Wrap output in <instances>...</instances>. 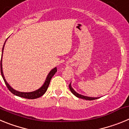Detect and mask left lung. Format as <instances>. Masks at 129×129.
<instances>
[{"label":"left lung","instance_id":"8db88e82","mask_svg":"<svg viewBox=\"0 0 129 129\" xmlns=\"http://www.w3.org/2000/svg\"><path fill=\"white\" fill-rule=\"evenodd\" d=\"M69 88H70V91L74 95H76V97L79 98H81V99H83V100H96L98 99V98H92V97H88V96H85V95H81V94H78L73 89L72 87L71 86V83H70V85H69Z\"/></svg>","mask_w":129,"mask_h":129}]
</instances>
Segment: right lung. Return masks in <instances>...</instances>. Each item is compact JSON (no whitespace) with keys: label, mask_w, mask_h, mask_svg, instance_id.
Masks as SVG:
<instances>
[{"label":"right lung","mask_w":129,"mask_h":129,"mask_svg":"<svg viewBox=\"0 0 129 129\" xmlns=\"http://www.w3.org/2000/svg\"><path fill=\"white\" fill-rule=\"evenodd\" d=\"M6 42V41H5V43ZM5 43L4 44V46H3V48H2V53H3V50H4V45H5ZM2 57H1V75L2 76V78L4 79V82H5V84L6 85V86L8 87V88L9 89V90L14 95H17V96H19L21 97V98H24L26 99H31V100H32V99H36L38 98H40L41 96L43 95V94L46 92L48 88L49 85H50V82L51 81V79L52 78L54 74H55V72H57V68H54L53 69H52L49 74H48L47 77H46V80H45V82L44 83L43 86L39 88L38 90H37L34 91V92H19V91H17L15 90H14L13 88H11V86H10L8 83H7V81H6L5 77H4V74H3V71H2Z\"/></svg>","instance_id":"add662e5"}]
</instances>
